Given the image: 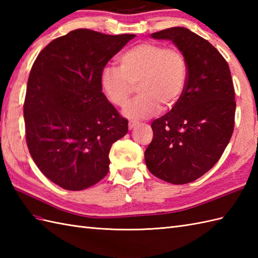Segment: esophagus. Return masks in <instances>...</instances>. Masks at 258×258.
Segmentation results:
<instances>
[{"label": "esophagus", "mask_w": 258, "mask_h": 258, "mask_svg": "<svg viewBox=\"0 0 258 258\" xmlns=\"http://www.w3.org/2000/svg\"><path fill=\"white\" fill-rule=\"evenodd\" d=\"M139 124V122H136V120H130L128 122V128L130 130H132V128H134L136 125Z\"/></svg>", "instance_id": "esophagus-1"}]
</instances>
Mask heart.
<instances>
[{"label":"heart","instance_id":"heart-1","mask_svg":"<svg viewBox=\"0 0 258 258\" xmlns=\"http://www.w3.org/2000/svg\"><path fill=\"white\" fill-rule=\"evenodd\" d=\"M119 69L106 67L101 85L108 101L127 105L138 85L141 94L125 109L130 118H149L164 108L176 105L187 82V61L178 48L154 42H142L120 54Z\"/></svg>","mask_w":258,"mask_h":258}]
</instances>
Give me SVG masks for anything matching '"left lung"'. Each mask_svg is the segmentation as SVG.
<instances>
[{"label":"left lung","instance_id":"left-lung-1","mask_svg":"<svg viewBox=\"0 0 258 258\" xmlns=\"http://www.w3.org/2000/svg\"><path fill=\"white\" fill-rule=\"evenodd\" d=\"M152 37L176 44L188 75L176 105L153 120L146 166L165 182L186 184L215 165L232 138L236 101L231 71L210 42L185 27L162 30Z\"/></svg>","mask_w":258,"mask_h":258}]
</instances>
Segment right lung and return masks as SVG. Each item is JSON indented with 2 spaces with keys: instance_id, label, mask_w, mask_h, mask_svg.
Listing matches in <instances>:
<instances>
[{
  "instance_id": "1",
  "label": "right lung",
  "mask_w": 258,
  "mask_h": 258,
  "mask_svg": "<svg viewBox=\"0 0 258 258\" xmlns=\"http://www.w3.org/2000/svg\"><path fill=\"white\" fill-rule=\"evenodd\" d=\"M133 37L74 30L33 63L23 106L26 144L40 171L64 189L105 177L111 147L127 133L128 120L103 94L101 72Z\"/></svg>"
}]
</instances>
